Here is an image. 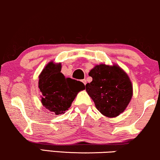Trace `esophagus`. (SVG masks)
<instances>
[{
	"label": "esophagus",
	"mask_w": 160,
	"mask_h": 160,
	"mask_svg": "<svg viewBox=\"0 0 160 160\" xmlns=\"http://www.w3.org/2000/svg\"><path fill=\"white\" fill-rule=\"evenodd\" d=\"M82 82H83V84H84V85H86V82H87V81H86V80H85V79H84V80H82Z\"/></svg>",
	"instance_id": "obj_1"
}]
</instances>
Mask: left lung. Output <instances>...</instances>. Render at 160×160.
Returning <instances> with one entry per match:
<instances>
[{"label": "left lung", "instance_id": "left-lung-1", "mask_svg": "<svg viewBox=\"0 0 160 160\" xmlns=\"http://www.w3.org/2000/svg\"><path fill=\"white\" fill-rule=\"evenodd\" d=\"M88 75L92 81L86 85L96 108L109 118L123 112L132 95V86L128 74L118 65H96Z\"/></svg>", "mask_w": 160, "mask_h": 160}]
</instances>
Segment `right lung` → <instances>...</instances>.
<instances>
[{
    "label": "right lung",
    "mask_w": 160,
    "mask_h": 160,
    "mask_svg": "<svg viewBox=\"0 0 160 160\" xmlns=\"http://www.w3.org/2000/svg\"><path fill=\"white\" fill-rule=\"evenodd\" d=\"M60 72V63L51 62L43 69L38 80L42 105L56 115L68 110L78 92L85 89L82 82L65 78Z\"/></svg>",
    "instance_id": "obj_1"
}]
</instances>
